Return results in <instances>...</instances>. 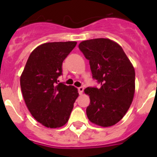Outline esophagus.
I'll return each mask as SVG.
<instances>
[{"mask_svg":"<svg viewBox=\"0 0 157 157\" xmlns=\"http://www.w3.org/2000/svg\"><path fill=\"white\" fill-rule=\"evenodd\" d=\"M77 89H78L79 94H80V95H81L82 93H83V90H84V87H83V86H80V87H78V88H77Z\"/></svg>","mask_w":157,"mask_h":157,"instance_id":"obj_1","label":"esophagus"}]
</instances>
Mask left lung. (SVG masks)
<instances>
[{"label":"left lung","mask_w":157,"mask_h":157,"mask_svg":"<svg viewBox=\"0 0 157 157\" xmlns=\"http://www.w3.org/2000/svg\"><path fill=\"white\" fill-rule=\"evenodd\" d=\"M79 48L89 60L93 78L100 88L87 87L90 105L86 115L91 122L109 127L128 112L135 90V71L122 48L109 39L83 41Z\"/></svg>","instance_id":"obj_1"}]
</instances>
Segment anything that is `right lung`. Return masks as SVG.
Wrapping results in <instances>:
<instances>
[{"label":"right lung","mask_w":157,"mask_h":157,"mask_svg":"<svg viewBox=\"0 0 157 157\" xmlns=\"http://www.w3.org/2000/svg\"><path fill=\"white\" fill-rule=\"evenodd\" d=\"M76 42H48L30 54L20 77L26 105L35 119L47 128L64 125L79 93L77 89L59 83L62 63Z\"/></svg>","instance_id":"obj_1"}]
</instances>
